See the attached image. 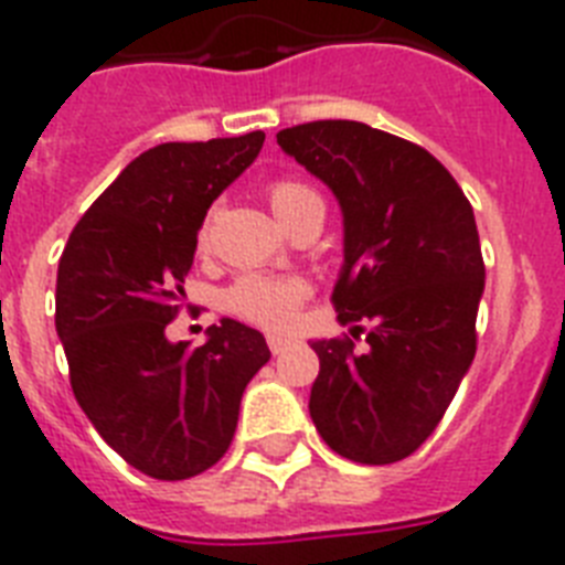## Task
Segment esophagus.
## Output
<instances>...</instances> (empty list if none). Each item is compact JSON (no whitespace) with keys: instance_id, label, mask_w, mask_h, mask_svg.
<instances>
[{"instance_id":"obj_1","label":"esophagus","mask_w":565,"mask_h":565,"mask_svg":"<svg viewBox=\"0 0 565 565\" xmlns=\"http://www.w3.org/2000/svg\"><path fill=\"white\" fill-rule=\"evenodd\" d=\"M267 343H269V350H273V355H278V352H284L289 347V338L276 335V332H269Z\"/></svg>"}]
</instances>
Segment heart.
Returning <instances> with one entry per match:
<instances>
[{"label":"heart","mask_w":565,"mask_h":565,"mask_svg":"<svg viewBox=\"0 0 565 565\" xmlns=\"http://www.w3.org/2000/svg\"><path fill=\"white\" fill-rule=\"evenodd\" d=\"M267 199L287 230L307 210L323 207L316 190L307 188L298 179L273 181L267 190ZM195 238H199V249L210 247V238H213V210L204 215ZM303 298H307V284L298 281V278H273L247 273V276L230 284V289L224 292V307L233 316L244 318L249 323H258V327H267V330H287L296 321Z\"/></svg>","instance_id":"b5f03b06"}]
</instances>
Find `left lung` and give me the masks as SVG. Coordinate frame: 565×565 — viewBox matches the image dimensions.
<instances>
[{
	"label": "left lung",
	"instance_id": "left-lung-1",
	"mask_svg": "<svg viewBox=\"0 0 565 565\" xmlns=\"http://www.w3.org/2000/svg\"><path fill=\"white\" fill-rule=\"evenodd\" d=\"M284 153L335 193L343 267L332 289L352 337L312 341L321 370L310 415L332 452L384 466L409 458L452 404L478 350L483 255L452 173L424 147L361 121L287 127Z\"/></svg>",
	"mask_w": 565,
	"mask_h": 565
}]
</instances>
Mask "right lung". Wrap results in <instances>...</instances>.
<instances>
[{
    "mask_svg": "<svg viewBox=\"0 0 565 565\" xmlns=\"http://www.w3.org/2000/svg\"><path fill=\"white\" fill-rule=\"evenodd\" d=\"M262 145L253 130L150 147L93 201L58 258L56 332L73 395L105 444L156 480L224 458L244 390L269 361L262 332L233 318L201 347L164 335L210 204Z\"/></svg>",
    "mask_w": 565,
    "mask_h": 565,
    "instance_id": "1",
    "label": "right lung"
}]
</instances>
